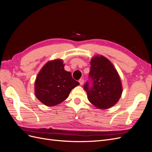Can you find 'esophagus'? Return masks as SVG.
<instances>
[{"label":"esophagus","instance_id":"obj_1","mask_svg":"<svg viewBox=\"0 0 152 152\" xmlns=\"http://www.w3.org/2000/svg\"><path fill=\"white\" fill-rule=\"evenodd\" d=\"M79 83H80V85L82 86V85L84 84V79H79Z\"/></svg>","mask_w":152,"mask_h":152}]
</instances>
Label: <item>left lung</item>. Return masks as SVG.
Listing matches in <instances>:
<instances>
[{
    "label": "left lung",
    "instance_id": "8db88e82",
    "mask_svg": "<svg viewBox=\"0 0 152 152\" xmlns=\"http://www.w3.org/2000/svg\"><path fill=\"white\" fill-rule=\"evenodd\" d=\"M89 80L84 86L89 102L96 107L107 109L120 99L122 88L121 79L108 59L95 56L91 62Z\"/></svg>",
    "mask_w": 152,
    "mask_h": 152
}]
</instances>
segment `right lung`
Returning a JSON list of instances; mask_svg holds the SVG:
<instances>
[{"instance_id":"right-lung-1","label":"right lung","mask_w":152,"mask_h":152,"mask_svg":"<svg viewBox=\"0 0 152 152\" xmlns=\"http://www.w3.org/2000/svg\"><path fill=\"white\" fill-rule=\"evenodd\" d=\"M79 82L72 78L70 72L65 70L60 59L47 63L36 78L35 93L43 104L52 107L65 100L72 89Z\"/></svg>"}]
</instances>
